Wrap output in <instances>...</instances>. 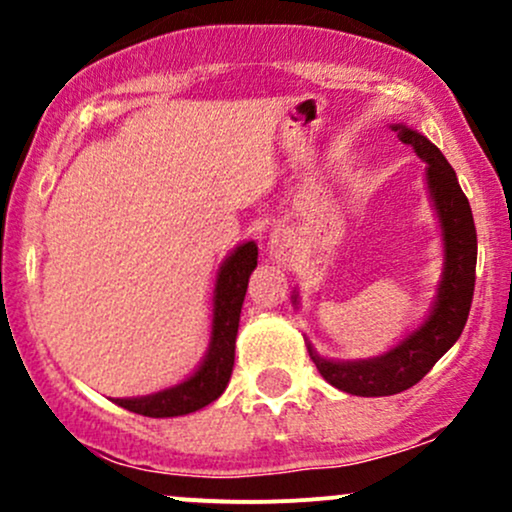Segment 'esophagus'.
Segmentation results:
<instances>
[{
	"label": "esophagus",
	"instance_id": "1",
	"mask_svg": "<svg viewBox=\"0 0 512 512\" xmlns=\"http://www.w3.org/2000/svg\"><path fill=\"white\" fill-rule=\"evenodd\" d=\"M269 248H272V255L279 257V260H286L289 257V248H291V238L286 236V231H274L272 240H269Z\"/></svg>",
	"mask_w": 512,
	"mask_h": 512
}]
</instances>
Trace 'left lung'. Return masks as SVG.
<instances>
[{
	"instance_id": "obj_1",
	"label": "left lung",
	"mask_w": 512,
	"mask_h": 512,
	"mask_svg": "<svg viewBox=\"0 0 512 512\" xmlns=\"http://www.w3.org/2000/svg\"><path fill=\"white\" fill-rule=\"evenodd\" d=\"M397 137L426 161V180L433 207L443 228L445 267L436 303L419 330L383 356L366 361H327L308 344L310 358L327 383L358 397H387L409 390L436 366V361L460 339L472 308L477 279V228L455 170L436 144L404 125H392Z\"/></svg>"
}]
</instances>
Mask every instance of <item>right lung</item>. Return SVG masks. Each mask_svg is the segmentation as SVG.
<instances>
[{
  "label": "right lung",
  "mask_w": 512,
  "mask_h": 512,
  "mask_svg": "<svg viewBox=\"0 0 512 512\" xmlns=\"http://www.w3.org/2000/svg\"><path fill=\"white\" fill-rule=\"evenodd\" d=\"M255 267V243L238 245L226 257V262L221 264L214 289V320H211L209 351L204 356L202 366L185 383L168 387V390L156 392V395L115 399V404L134 411V414L151 416V419H168V416L192 414V411L207 407L214 399H219L233 373L240 308H243L248 279Z\"/></svg>",
  "instance_id": "right-lung-1"
}]
</instances>
